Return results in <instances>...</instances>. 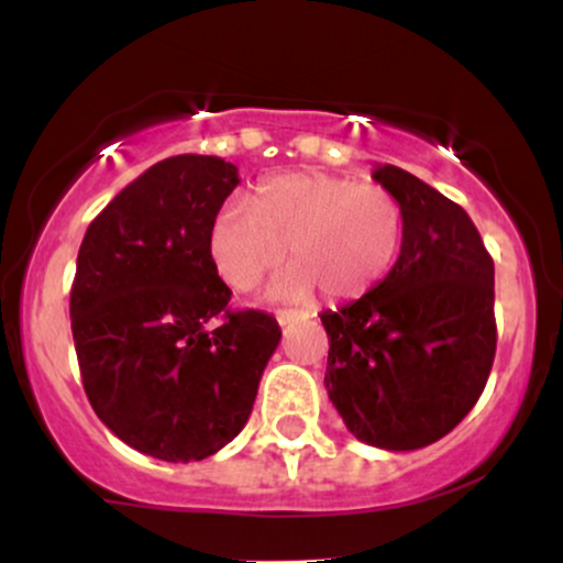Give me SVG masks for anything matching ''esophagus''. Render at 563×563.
<instances>
[{"label":"esophagus","mask_w":563,"mask_h":563,"mask_svg":"<svg viewBox=\"0 0 563 563\" xmlns=\"http://www.w3.org/2000/svg\"><path fill=\"white\" fill-rule=\"evenodd\" d=\"M275 318H277V322H280V325H290V322H299V320L307 318V314L299 312V309H277Z\"/></svg>","instance_id":"1"}]
</instances>
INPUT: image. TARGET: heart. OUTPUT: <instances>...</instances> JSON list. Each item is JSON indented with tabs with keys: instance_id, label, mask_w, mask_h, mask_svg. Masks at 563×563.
Returning <instances> with one entry per match:
<instances>
[{
	"instance_id": "heart-1",
	"label": "heart",
	"mask_w": 563,
	"mask_h": 563,
	"mask_svg": "<svg viewBox=\"0 0 563 563\" xmlns=\"http://www.w3.org/2000/svg\"><path fill=\"white\" fill-rule=\"evenodd\" d=\"M402 235V206L384 187L290 172L262 183L254 206H224L209 251L219 277L245 294L280 267L288 245L294 267L277 277L273 296L303 299L320 288L331 301H354L391 273Z\"/></svg>"
}]
</instances>
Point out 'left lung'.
<instances>
[{
	"label": "left lung",
	"instance_id": "8db88e82",
	"mask_svg": "<svg viewBox=\"0 0 563 563\" xmlns=\"http://www.w3.org/2000/svg\"><path fill=\"white\" fill-rule=\"evenodd\" d=\"M373 179L402 206V249L376 290L320 314L325 389L360 442L405 452L450 434L482 397L497 346L495 264L434 187L391 164Z\"/></svg>",
	"mask_w": 563,
	"mask_h": 563
}]
</instances>
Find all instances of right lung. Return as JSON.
<instances>
[{"label": "right lung", "mask_w": 563, "mask_h": 563, "mask_svg": "<svg viewBox=\"0 0 563 563\" xmlns=\"http://www.w3.org/2000/svg\"><path fill=\"white\" fill-rule=\"evenodd\" d=\"M238 166L217 156L158 161L92 219L70 288L81 384L129 448L203 461L249 421L280 325L232 312L209 251Z\"/></svg>", "instance_id": "right-lung-1"}]
</instances>
